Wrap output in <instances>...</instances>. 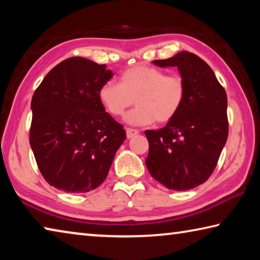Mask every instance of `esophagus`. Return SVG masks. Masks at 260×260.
<instances>
[{
    "label": "esophagus",
    "mask_w": 260,
    "mask_h": 260,
    "mask_svg": "<svg viewBox=\"0 0 260 260\" xmlns=\"http://www.w3.org/2000/svg\"><path fill=\"white\" fill-rule=\"evenodd\" d=\"M139 134V131L138 129H134V128H126V135L128 139H132L133 136L138 135Z\"/></svg>",
    "instance_id": "1"
}]
</instances>
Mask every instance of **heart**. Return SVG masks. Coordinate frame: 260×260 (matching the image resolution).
<instances>
[{
	"label": "heart",
	"mask_w": 260,
	"mask_h": 260,
	"mask_svg": "<svg viewBox=\"0 0 260 260\" xmlns=\"http://www.w3.org/2000/svg\"><path fill=\"white\" fill-rule=\"evenodd\" d=\"M99 101L113 117H122L134 103L138 107L127 114L129 125L165 124L179 113L186 98V82L179 74L167 76L164 70L136 65L121 73L119 83L104 82L99 88Z\"/></svg>",
	"instance_id": "heart-1"
}]
</instances>
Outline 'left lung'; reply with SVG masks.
<instances>
[{"mask_svg": "<svg viewBox=\"0 0 260 260\" xmlns=\"http://www.w3.org/2000/svg\"><path fill=\"white\" fill-rule=\"evenodd\" d=\"M153 64L178 68L186 82V98L165 127L144 132L149 141L146 165L162 186L188 190L210 178L225 147L227 95L212 69L192 52L180 51Z\"/></svg>", "mask_w": 260, "mask_h": 260, "instance_id": "left-lung-1", "label": "left lung"}]
</instances>
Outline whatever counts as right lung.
I'll return each instance as SVG.
<instances>
[{"mask_svg":"<svg viewBox=\"0 0 260 260\" xmlns=\"http://www.w3.org/2000/svg\"><path fill=\"white\" fill-rule=\"evenodd\" d=\"M113 73L83 57L51 70L30 103L29 143L46 181L67 192H88L109 173L126 132L99 101V88Z\"/></svg>","mask_w":260,"mask_h":260,"instance_id":"add662e5","label":"right lung"}]
</instances>
